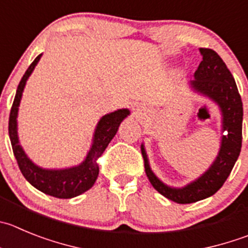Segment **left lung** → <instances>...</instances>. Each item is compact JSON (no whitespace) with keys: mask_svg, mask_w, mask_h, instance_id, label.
I'll return each mask as SVG.
<instances>
[{"mask_svg":"<svg viewBox=\"0 0 248 248\" xmlns=\"http://www.w3.org/2000/svg\"><path fill=\"white\" fill-rule=\"evenodd\" d=\"M203 60L194 72L191 85L194 90L202 93L218 104L223 112V131L225 135L221 138V147L209 170L202 176L184 188H171L165 186L150 170L144 148L142 155L144 160L145 173L153 187L164 197L170 201L187 204L198 202L210 197L221 188L230 175L236 160L239 158L242 145V108L241 96L236 87L231 72L214 50L201 48Z\"/></svg>","mask_w":248,"mask_h":248,"instance_id":"left-lung-1","label":"left lung"}]
</instances>
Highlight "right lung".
I'll use <instances>...</instances> for the list:
<instances>
[{"label": "right lung", "mask_w": 248, "mask_h": 248, "mask_svg": "<svg viewBox=\"0 0 248 248\" xmlns=\"http://www.w3.org/2000/svg\"><path fill=\"white\" fill-rule=\"evenodd\" d=\"M40 57L41 55H39L31 62V64L28 67L24 76L18 84L17 93H16L13 105L11 108V113H9V138H11L13 154L17 159L18 166L22 171L23 176L29 181V184L33 185L39 191L44 192L48 196H52V197L72 198L88 191L96 181V177L99 175L98 159L105 152L106 147L111 142V140L115 137L120 124L128 115L129 111L127 108L117 110L115 112L105 115L99 121L92 148H90L85 160L80 165L76 166V168L64 169V170H45V169L34 165L29 160V158L25 155L24 150L19 145L17 135V113L25 83H27L28 77L31 75V72L39 62Z\"/></svg>", "instance_id": "1"}]
</instances>
